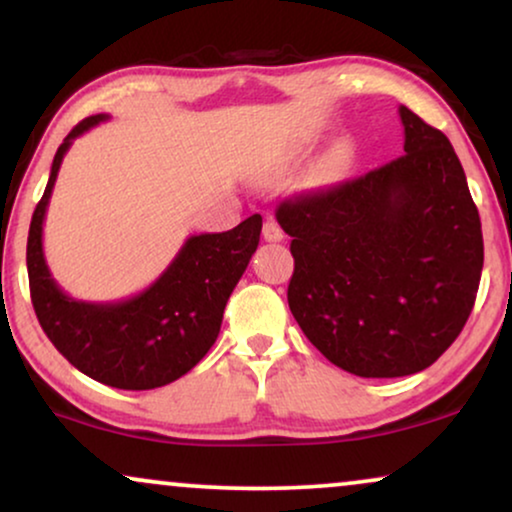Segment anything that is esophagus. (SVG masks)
Masks as SVG:
<instances>
[{
    "mask_svg": "<svg viewBox=\"0 0 512 512\" xmlns=\"http://www.w3.org/2000/svg\"><path fill=\"white\" fill-rule=\"evenodd\" d=\"M263 237H265V242H282L284 230L279 228V223L275 219H268L263 223Z\"/></svg>",
    "mask_w": 512,
    "mask_h": 512,
    "instance_id": "1",
    "label": "esophagus"
}]
</instances>
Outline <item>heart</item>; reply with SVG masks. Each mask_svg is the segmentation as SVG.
<instances>
[{"instance_id": "heart-1", "label": "heart", "mask_w": 512, "mask_h": 512, "mask_svg": "<svg viewBox=\"0 0 512 512\" xmlns=\"http://www.w3.org/2000/svg\"><path fill=\"white\" fill-rule=\"evenodd\" d=\"M352 158V146L347 142H338L328 151L324 160V174L331 179H340L349 170V165H352Z\"/></svg>"}]
</instances>
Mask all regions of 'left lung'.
<instances>
[{
    "label": "left lung",
    "instance_id": "obj_1",
    "mask_svg": "<svg viewBox=\"0 0 512 512\" xmlns=\"http://www.w3.org/2000/svg\"><path fill=\"white\" fill-rule=\"evenodd\" d=\"M403 156L277 207L291 235L289 307L307 340L359 377L429 368L480 286L482 228L450 139L398 109Z\"/></svg>",
    "mask_w": 512,
    "mask_h": 512
}]
</instances>
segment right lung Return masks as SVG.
Listing matches in <instances>:
<instances>
[{
    "label": "right lung",
    "instance_id": "1",
    "mask_svg": "<svg viewBox=\"0 0 512 512\" xmlns=\"http://www.w3.org/2000/svg\"><path fill=\"white\" fill-rule=\"evenodd\" d=\"M107 118H83L58 146L46 191L32 214L27 275L41 328L74 368L107 387L144 391L179 380L219 338L223 310L258 247L263 219L254 214L226 233L188 237L163 275L128 300L86 303L69 298L48 270L41 230L69 146Z\"/></svg>",
    "mask_w": 512,
    "mask_h": 512
}]
</instances>
